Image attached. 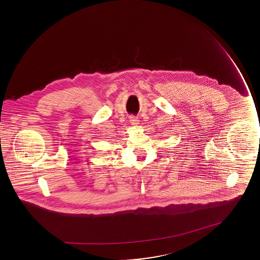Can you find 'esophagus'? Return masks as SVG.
<instances>
[{
	"label": "esophagus",
	"mask_w": 260,
	"mask_h": 260,
	"mask_svg": "<svg viewBox=\"0 0 260 260\" xmlns=\"http://www.w3.org/2000/svg\"><path fill=\"white\" fill-rule=\"evenodd\" d=\"M129 122L133 125H138V124H139V120L137 118H135V117H132L129 119Z\"/></svg>",
	"instance_id": "34e87169"
}]
</instances>
